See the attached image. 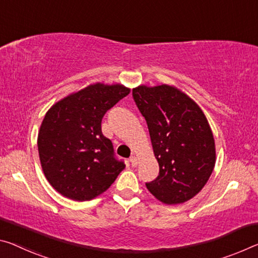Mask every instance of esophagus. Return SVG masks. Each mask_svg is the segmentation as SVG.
<instances>
[{
  "instance_id": "34e87169",
  "label": "esophagus",
  "mask_w": 258,
  "mask_h": 258,
  "mask_svg": "<svg viewBox=\"0 0 258 258\" xmlns=\"http://www.w3.org/2000/svg\"><path fill=\"white\" fill-rule=\"evenodd\" d=\"M130 162H131V164H132V166H137L138 165V159H137L136 156L131 157L130 158Z\"/></svg>"
}]
</instances>
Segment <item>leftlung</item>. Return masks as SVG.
I'll list each match as a JSON object with an SVG mask.
<instances>
[{"instance_id": "1", "label": "left lung", "mask_w": 258, "mask_h": 258, "mask_svg": "<svg viewBox=\"0 0 258 258\" xmlns=\"http://www.w3.org/2000/svg\"><path fill=\"white\" fill-rule=\"evenodd\" d=\"M133 99L148 125L159 173L146 183L165 204L193 199L209 180L216 146L206 114L186 93L170 85L133 88Z\"/></svg>"}]
</instances>
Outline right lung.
Instances as JSON below:
<instances>
[{"label":"right lung","instance_id":"add662e5","mask_svg":"<svg viewBox=\"0 0 258 258\" xmlns=\"http://www.w3.org/2000/svg\"><path fill=\"white\" fill-rule=\"evenodd\" d=\"M130 92L120 84L95 83L48 110L38 134L39 157L44 177L60 195L89 201L104 193L125 169L102 134L101 121Z\"/></svg>","mask_w":258,"mask_h":258}]
</instances>
